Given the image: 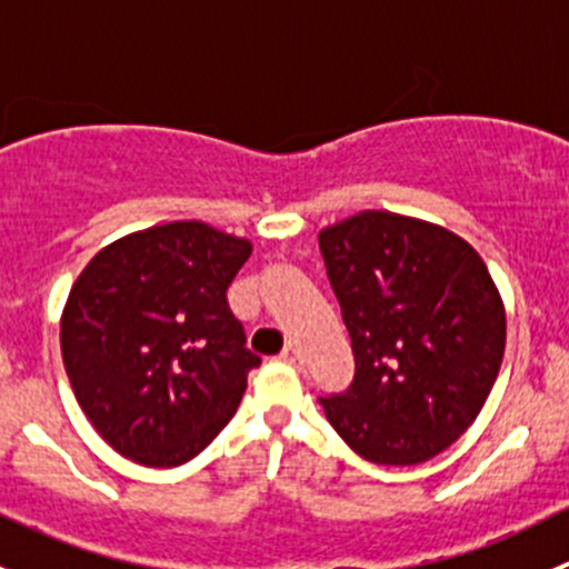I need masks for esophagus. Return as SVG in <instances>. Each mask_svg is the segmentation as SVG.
<instances>
[{"label": "esophagus", "mask_w": 569, "mask_h": 569, "mask_svg": "<svg viewBox=\"0 0 569 569\" xmlns=\"http://www.w3.org/2000/svg\"><path fill=\"white\" fill-rule=\"evenodd\" d=\"M280 358H283L286 363H302V355H300V347H297V343H286L283 352H280Z\"/></svg>", "instance_id": "esophagus-1"}]
</instances>
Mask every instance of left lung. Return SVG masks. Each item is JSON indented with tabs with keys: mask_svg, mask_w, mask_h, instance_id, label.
Returning a JSON list of instances; mask_svg holds the SVG:
<instances>
[{
	"mask_svg": "<svg viewBox=\"0 0 569 569\" xmlns=\"http://www.w3.org/2000/svg\"><path fill=\"white\" fill-rule=\"evenodd\" d=\"M352 338L355 380L319 399L343 443L377 465L438 457L496 386L507 313L481 256L435 222L360 211L319 233Z\"/></svg>",
	"mask_w": 569,
	"mask_h": 569,
	"instance_id": "left-lung-1",
	"label": "left lung"
}]
</instances>
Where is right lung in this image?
<instances>
[{"label":"right lung","instance_id":"obj_1","mask_svg":"<svg viewBox=\"0 0 569 569\" xmlns=\"http://www.w3.org/2000/svg\"><path fill=\"white\" fill-rule=\"evenodd\" d=\"M250 252L206 222H164L107 244L71 286L62 363L84 416L126 460L189 462L237 412L261 358L226 291Z\"/></svg>","mask_w":569,"mask_h":569}]
</instances>
